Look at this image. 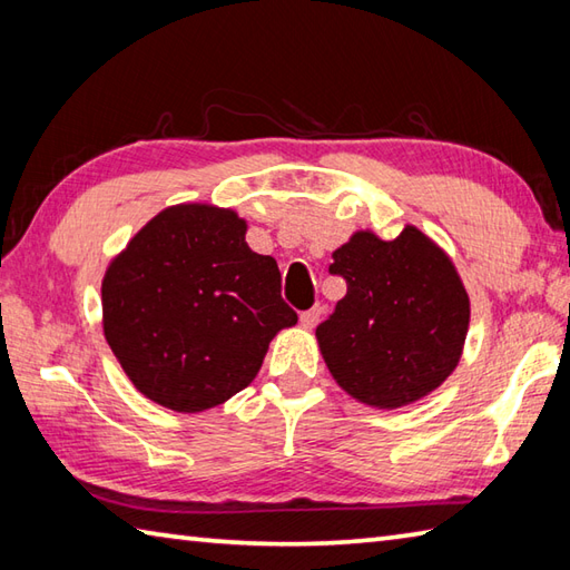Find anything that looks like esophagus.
Here are the masks:
<instances>
[{
	"mask_svg": "<svg viewBox=\"0 0 570 570\" xmlns=\"http://www.w3.org/2000/svg\"><path fill=\"white\" fill-rule=\"evenodd\" d=\"M321 306H313V308H308V311H304V313H301V325H304V328L306 331H311L313 328V325H316L318 323V318H321Z\"/></svg>",
	"mask_w": 570,
	"mask_h": 570,
	"instance_id": "34e87169",
	"label": "esophagus"
}]
</instances>
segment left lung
Wrapping results in <instances>:
<instances>
[{
  "instance_id": "1",
  "label": "left lung",
  "mask_w": 570,
  "mask_h": 570,
  "mask_svg": "<svg viewBox=\"0 0 570 570\" xmlns=\"http://www.w3.org/2000/svg\"><path fill=\"white\" fill-rule=\"evenodd\" d=\"M347 294L316 328L333 380L360 404L399 409L451 377L463 355L470 298L451 257L406 225L394 239L357 229L333 252Z\"/></svg>"
}]
</instances>
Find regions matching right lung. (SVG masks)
<instances>
[{"instance_id": "right-lung-1", "label": "right lung", "mask_w": 570, "mask_h": 570, "mask_svg": "<svg viewBox=\"0 0 570 570\" xmlns=\"http://www.w3.org/2000/svg\"><path fill=\"white\" fill-rule=\"evenodd\" d=\"M229 208L180 203L129 239L102 276V331L129 382L196 414L257 377L272 337L296 325L269 254Z\"/></svg>"}]
</instances>
